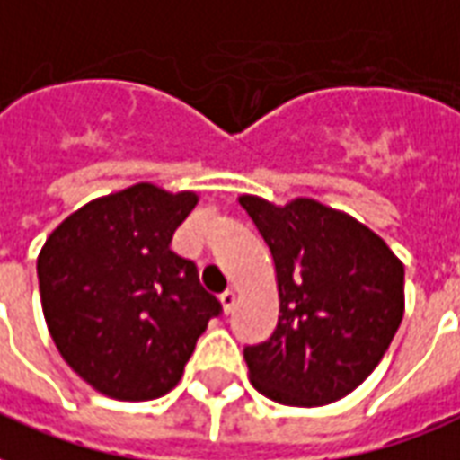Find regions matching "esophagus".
<instances>
[{
	"mask_svg": "<svg viewBox=\"0 0 460 460\" xmlns=\"http://www.w3.org/2000/svg\"><path fill=\"white\" fill-rule=\"evenodd\" d=\"M219 301H222L224 314H231V311H234V306H236V292H234V289H226V292L219 296Z\"/></svg>",
	"mask_w": 460,
	"mask_h": 460,
	"instance_id": "esophagus-1",
	"label": "esophagus"
}]
</instances>
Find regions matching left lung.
<instances>
[{
    "label": "left lung",
    "mask_w": 460,
    "mask_h": 460,
    "mask_svg": "<svg viewBox=\"0 0 460 460\" xmlns=\"http://www.w3.org/2000/svg\"><path fill=\"white\" fill-rule=\"evenodd\" d=\"M275 262L279 318L245 347L251 384L294 408L352 394L391 345L405 311V268L378 234L311 198L241 195Z\"/></svg>",
    "instance_id": "8db88e82"
}]
</instances>
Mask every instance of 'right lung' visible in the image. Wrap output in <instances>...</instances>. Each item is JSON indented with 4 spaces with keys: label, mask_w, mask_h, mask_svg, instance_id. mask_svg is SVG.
<instances>
[{
    "label": "right lung",
    "mask_w": 460,
    "mask_h": 460,
    "mask_svg": "<svg viewBox=\"0 0 460 460\" xmlns=\"http://www.w3.org/2000/svg\"><path fill=\"white\" fill-rule=\"evenodd\" d=\"M195 205L190 190L129 185L79 207L40 248L48 331L98 394L129 402L166 395L209 318L222 314L195 262L171 251Z\"/></svg>",
    "instance_id": "add662e5"
}]
</instances>
